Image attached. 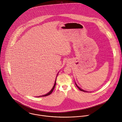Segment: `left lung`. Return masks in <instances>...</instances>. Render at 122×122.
I'll return each instance as SVG.
<instances>
[{
	"label": "left lung",
	"mask_w": 122,
	"mask_h": 122,
	"mask_svg": "<svg viewBox=\"0 0 122 122\" xmlns=\"http://www.w3.org/2000/svg\"><path fill=\"white\" fill-rule=\"evenodd\" d=\"M75 84H76V85L77 86V87H78V88H79V89L80 90H81V91H83V92H88V91H85V90H83V89H81V88H80V87H79V86H78L77 85V84L76 83V82H75Z\"/></svg>",
	"instance_id": "obj_1"
}]
</instances>
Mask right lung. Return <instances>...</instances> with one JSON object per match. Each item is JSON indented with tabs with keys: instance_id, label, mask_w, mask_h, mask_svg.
Instances as JSON below:
<instances>
[{
	"instance_id": "add662e5",
	"label": "right lung",
	"mask_w": 122,
	"mask_h": 122,
	"mask_svg": "<svg viewBox=\"0 0 122 122\" xmlns=\"http://www.w3.org/2000/svg\"><path fill=\"white\" fill-rule=\"evenodd\" d=\"M58 73H59V72H58ZM58 74H57V75H58ZM57 76H56V77H57ZM56 81H55V84H54V86H53V88H52V89L51 90V91H50L49 92H48V93H47V94H45V95H44L41 96H39V97H45V96H48V95H50L52 93V92L53 91V90H54V88H55V87L56 84Z\"/></svg>"
}]
</instances>
